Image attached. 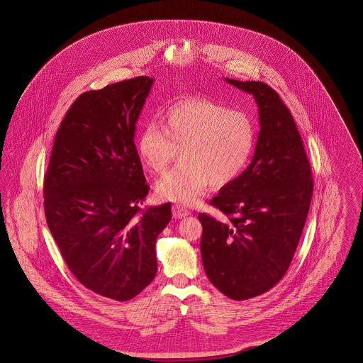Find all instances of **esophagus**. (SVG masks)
I'll return each instance as SVG.
<instances>
[{"label": "esophagus", "instance_id": "obj_1", "mask_svg": "<svg viewBox=\"0 0 363 363\" xmlns=\"http://www.w3.org/2000/svg\"><path fill=\"white\" fill-rule=\"evenodd\" d=\"M172 212H173V216H174L176 219L186 218V216H189V213H190L186 208L180 207V206H173V207H172Z\"/></svg>", "mask_w": 363, "mask_h": 363}]
</instances>
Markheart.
<instances>
[{
	"mask_svg": "<svg viewBox=\"0 0 363 363\" xmlns=\"http://www.w3.org/2000/svg\"><path fill=\"white\" fill-rule=\"evenodd\" d=\"M143 127L135 140L141 163L164 172L180 152V164L156 183L159 199L193 206L208 186L232 183L252 155L256 130L249 114L206 98H184L166 107L160 121Z\"/></svg>",
	"mask_w": 363,
	"mask_h": 363,
	"instance_id": "b5f03b06",
	"label": "heart"
}]
</instances>
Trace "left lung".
I'll use <instances>...</instances> for the list:
<instances>
[{"mask_svg":"<svg viewBox=\"0 0 363 363\" xmlns=\"http://www.w3.org/2000/svg\"><path fill=\"white\" fill-rule=\"evenodd\" d=\"M253 95L259 133L246 170L209 204L228 219L199 213L208 279L225 296L246 301L269 291L288 271L313 194L311 164L289 108L264 82L225 78Z\"/></svg>","mask_w":363,"mask_h":363,"instance_id":"8db88e82","label":"left lung"}]
</instances>
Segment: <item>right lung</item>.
Segmentation results:
<instances>
[{
	"label": "right lung",
	"mask_w": 363,
	"mask_h": 363,
	"mask_svg": "<svg viewBox=\"0 0 363 363\" xmlns=\"http://www.w3.org/2000/svg\"><path fill=\"white\" fill-rule=\"evenodd\" d=\"M154 78L82 94L54 137L45 176V213L61 256L88 289L130 301L155 278L156 238L170 203L143 209L148 184L135 124Z\"/></svg>",
	"instance_id": "right-lung-1"
}]
</instances>
